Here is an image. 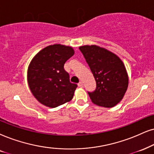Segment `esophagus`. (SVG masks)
I'll list each match as a JSON object with an SVG mask.
<instances>
[{"label":"esophagus","mask_w":154,"mask_h":154,"mask_svg":"<svg viewBox=\"0 0 154 154\" xmlns=\"http://www.w3.org/2000/svg\"><path fill=\"white\" fill-rule=\"evenodd\" d=\"M77 85H78V87H83V83L82 82H79Z\"/></svg>","instance_id":"esophagus-1"}]
</instances>
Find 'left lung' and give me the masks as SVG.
<instances>
[{
  "mask_svg": "<svg viewBox=\"0 0 154 154\" xmlns=\"http://www.w3.org/2000/svg\"><path fill=\"white\" fill-rule=\"evenodd\" d=\"M96 81V88L88 91L94 104L113 107L123 98L128 87V75L122 61L107 50L96 45L79 48Z\"/></svg>",
  "mask_w": 154,
  "mask_h": 154,
  "instance_id": "obj_1",
  "label": "left lung"
}]
</instances>
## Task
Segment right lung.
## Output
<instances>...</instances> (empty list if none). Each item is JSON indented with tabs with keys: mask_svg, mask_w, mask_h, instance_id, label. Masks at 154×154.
Returning <instances> with one entry per match:
<instances>
[{
	"mask_svg": "<svg viewBox=\"0 0 154 154\" xmlns=\"http://www.w3.org/2000/svg\"><path fill=\"white\" fill-rule=\"evenodd\" d=\"M74 53L71 47L56 44L46 47L31 61L28 71L29 87L45 106L57 107L72 99L77 85L69 82L64 65Z\"/></svg>",
	"mask_w": 154,
	"mask_h": 154,
	"instance_id": "1",
	"label": "right lung"
}]
</instances>
